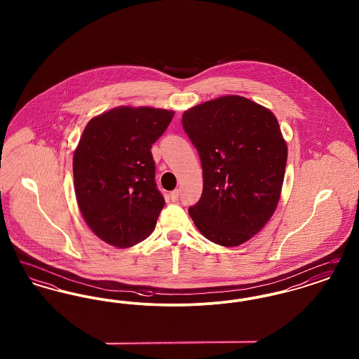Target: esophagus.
Masks as SVG:
<instances>
[{"label": "esophagus", "instance_id": "obj_1", "mask_svg": "<svg viewBox=\"0 0 359 359\" xmlns=\"http://www.w3.org/2000/svg\"><path fill=\"white\" fill-rule=\"evenodd\" d=\"M179 195H180L179 189H173L171 192V195H170L172 202H177V201H179Z\"/></svg>", "mask_w": 359, "mask_h": 359}]
</instances>
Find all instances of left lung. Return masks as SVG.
Wrapping results in <instances>:
<instances>
[{"label": "left lung", "instance_id": "obj_1", "mask_svg": "<svg viewBox=\"0 0 359 359\" xmlns=\"http://www.w3.org/2000/svg\"><path fill=\"white\" fill-rule=\"evenodd\" d=\"M182 123L203 170V192L189 217L211 242L238 246L266 224L280 199L288 149L277 118L226 95L191 107Z\"/></svg>", "mask_w": 359, "mask_h": 359}]
</instances>
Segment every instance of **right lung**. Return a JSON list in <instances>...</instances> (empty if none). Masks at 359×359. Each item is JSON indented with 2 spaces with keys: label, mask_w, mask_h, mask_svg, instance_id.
I'll return each mask as SVG.
<instances>
[{
  "label": "right lung",
  "mask_w": 359,
  "mask_h": 359,
  "mask_svg": "<svg viewBox=\"0 0 359 359\" xmlns=\"http://www.w3.org/2000/svg\"><path fill=\"white\" fill-rule=\"evenodd\" d=\"M175 113L120 106L86 125L72 160L81 214L109 245L130 248L148 238L165 205L154 182V144Z\"/></svg>",
  "instance_id": "1"
}]
</instances>
